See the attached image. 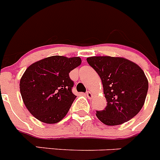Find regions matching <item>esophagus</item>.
<instances>
[{
    "instance_id": "esophagus-1",
    "label": "esophagus",
    "mask_w": 160,
    "mask_h": 160,
    "mask_svg": "<svg viewBox=\"0 0 160 160\" xmlns=\"http://www.w3.org/2000/svg\"><path fill=\"white\" fill-rule=\"evenodd\" d=\"M86 95H87V97L88 98H92V97H93V94H92L90 91H88V92H86Z\"/></svg>"
}]
</instances>
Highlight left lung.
Returning a JSON list of instances; mask_svg holds the SVG:
<instances>
[{"mask_svg": "<svg viewBox=\"0 0 160 160\" xmlns=\"http://www.w3.org/2000/svg\"><path fill=\"white\" fill-rule=\"evenodd\" d=\"M87 62L102 80L107 107L96 116L107 125H118L135 117L143 107L148 81L139 65L124 58L91 57Z\"/></svg>", "mask_w": 160, "mask_h": 160, "instance_id": "left-lung-1", "label": "left lung"}]
</instances>
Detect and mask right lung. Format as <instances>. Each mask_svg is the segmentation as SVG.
<instances>
[{
    "label": "right lung",
    "mask_w": 160,
    "mask_h": 160,
    "mask_svg": "<svg viewBox=\"0 0 160 160\" xmlns=\"http://www.w3.org/2000/svg\"><path fill=\"white\" fill-rule=\"evenodd\" d=\"M81 64L79 57L51 56L30 65L19 83L22 98L35 118L54 124L65 118L76 95L69 72Z\"/></svg>",
    "instance_id": "1"
}]
</instances>
